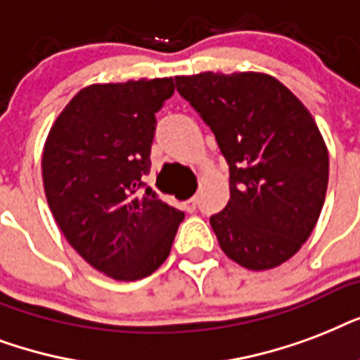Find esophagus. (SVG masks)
Wrapping results in <instances>:
<instances>
[{
	"instance_id": "1",
	"label": "esophagus",
	"mask_w": 360,
	"mask_h": 360,
	"mask_svg": "<svg viewBox=\"0 0 360 360\" xmlns=\"http://www.w3.org/2000/svg\"><path fill=\"white\" fill-rule=\"evenodd\" d=\"M195 208H197V197H191L189 200H186V210L195 212Z\"/></svg>"
}]
</instances>
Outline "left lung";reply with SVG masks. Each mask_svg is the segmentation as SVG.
I'll return each mask as SVG.
<instances>
[{
    "mask_svg": "<svg viewBox=\"0 0 360 360\" xmlns=\"http://www.w3.org/2000/svg\"><path fill=\"white\" fill-rule=\"evenodd\" d=\"M210 125L229 163V202L212 216L219 248L250 270L280 266L308 240L328 184V152L316 120L266 73L174 77Z\"/></svg>",
    "mask_w": 360,
    "mask_h": 360,
    "instance_id": "8db88e82",
    "label": "left lung"
}]
</instances>
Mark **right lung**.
Instances as JSON below:
<instances>
[{"mask_svg": "<svg viewBox=\"0 0 360 360\" xmlns=\"http://www.w3.org/2000/svg\"><path fill=\"white\" fill-rule=\"evenodd\" d=\"M172 94V79L86 86L44 141L43 186L56 224L86 263L114 280L160 269L184 219L150 188L139 191L155 112Z\"/></svg>", "mask_w": 360, "mask_h": 360, "instance_id": "1", "label": "right lung"}]
</instances>
